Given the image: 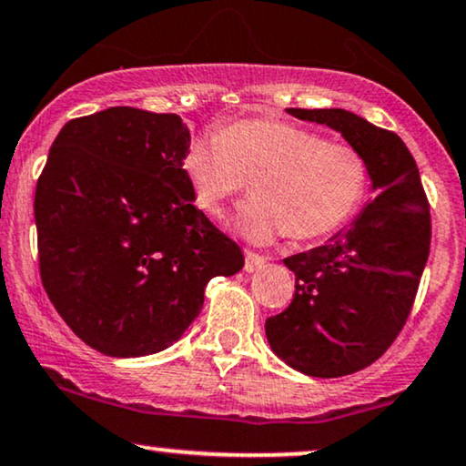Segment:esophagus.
I'll return each mask as SVG.
<instances>
[{
    "label": "esophagus",
    "instance_id": "obj_1",
    "mask_svg": "<svg viewBox=\"0 0 466 466\" xmlns=\"http://www.w3.org/2000/svg\"><path fill=\"white\" fill-rule=\"evenodd\" d=\"M267 258L265 256H258L254 251H245V271L248 273H256L265 267Z\"/></svg>",
    "mask_w": 466,
    "mask_h": 466
}]
</instances>
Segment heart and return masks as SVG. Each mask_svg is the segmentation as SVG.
<instances>
[{"label": "heart", "mask_w": 466, "mask_h": 466, "mask_svg": "<svg viewBox=\"0 0 466 466\" xmlns=\"http://www.w3.org/2000/svg\"><path fill=\"white\" fill-rule=\"evenodd\" d=\"M182 171L193 201L208 215H221L245 182H254L256 204L234 218L251 243L282 234L295 240L328 237L356 215L369 184L358 149L268 119L201 134L188 145Z\"/></svg>", "instance_id": "1"}]
</instances>
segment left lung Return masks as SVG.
<instances>
[{
  "label": "left lung",
  "mask_w": 466,
  "mask_h": 466,
  "mask_svg": "<svg viewBox=\"0 0 466 466\" xmlns=\"http://www.w3.org/2000/svg\"><path fill=\"white\" fill-rule=\"evenodd\" d=\"M340 132L367 162L375 198L321 248L284 258L290 306L265 323L273 354L312 378L369 367L401 332L430 254V208L417 162L395 132L343 108H287Z\"/></svg>",
  "instance_id": "left-lung-1"
}]
</instances>
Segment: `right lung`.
Wrapping results in <instances>:
<instances>
[{"label":"right lung","mask_w":466,"mask_h":466,"mask_svg":"<svg viewBox=\"0 0 466 466\" xmlns=\"http://www.w3.org/2000/svg\"><path fill=\"white\" fill-rule=\"evenodd\" d=\"M190 132L177 115L115 106L65 123L38 177L43 287L99 354H158L187 332L212 278L245 265L195 208L182 171Z\"/></svg>","instance_id":"obj_1"}]
</instances>
